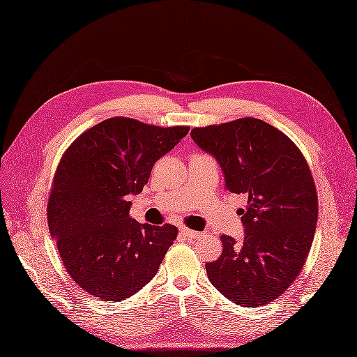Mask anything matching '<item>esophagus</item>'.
<instances>
[{
  "label": "esophagus",
  "mask_w": 357,
  "mask_h": 357,
  "mask_svg": "<svg viewBox=\"0 0 357 357\" xmlns=\"http://www.w3.org/2000/svg\"><path fill=\"white\" fill-rule=\"evenodd\" d=\"M181 234L184 235V236H187V238H193V240H196V238H199L200 235V232H197V231H191V229H187V227H182L181 229Z\"/></svg>",
  "instance_id": "obj_1"
}]
</instances>
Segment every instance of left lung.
I'll list each match as a JSON object with an SVG mask.
<instances>
[{"instance_id": "1", "label": "left lung", "mask_w": 357, "mask_h": 357, "mask_svg": "<svg viewBox=\"0 0 357 357\" xmlns=\"http://www.w3.org/2000/svg\"><path fill=\"white\" fill-rule=\"evenodd\" d=\"M191 139L220 164L225 188L248 196L244 238L223 235L209 282L234 303L253 307L283 294L314 240L318 199L303 153L278 128L255 117L195 128Z\"/></svg>"}]
</instances>
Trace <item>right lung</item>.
I'll return each mask as SVG.
<instances>
[{"instance_id": "1", "label": "right lung", "mask_w": 357, "mask_h": 357, "mask_svg": "<svg viewBox=\"0 0 357 357\" xmlns=\"http://www.w3.org/2000/svg\"><path fill=\"white\" fill-rule=\"evenodd\" d=\"M188 130L112 117L81 134L61 157L48 227L70 278L90 296L114 303L157 274L178 229L135 222L130 196L142 193L153 164Z\"/></svg>"}]
</instances>
